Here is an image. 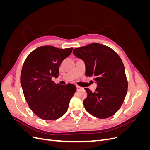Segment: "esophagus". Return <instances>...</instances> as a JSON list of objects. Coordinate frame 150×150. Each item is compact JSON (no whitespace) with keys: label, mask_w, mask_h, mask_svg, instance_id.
I'll return each mask as SVG.
<instances>
[{"label":"esophagus","mask_w":150,"mask_h":150,"mask_svg":"<svg viewBox=\"0 0 150 150\" xmlns=\"http://www.w3.org/2000/svg\"><path fill=\"white\" fill-rule=\"evenodd\" d=\"M76 88H77V91H80L81 89H82V88L80 87V86H76Z\"/></svg>","instance_id":"obj_1"}]
</instances>
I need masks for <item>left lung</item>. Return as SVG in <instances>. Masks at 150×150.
I'll list each match as a JSON object with an SVG mask.
<instances>
[{
	"instance_id": "8db88e82",
	"label": "left lung",
	"mask_w": 150,
	"mask_h": 150,
	"mask_svg": "<svg viewBox=\"0 0 150 150\" xmlns=\"http://www.w3.org/2000/svg\"><path fill=\"white\" fill-rule=\"evenodd\" d=\"M74 56L84 61L86 76L93 77L97 88L94 92L88 88L83 104L91 115L105 119L120 110L128 91L125 66L115 51L99 43L76 48Z\"/></svg>"
}]
</instances>
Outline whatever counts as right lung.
<instances>
[{"instance_id": "add662e5", "label": "right lung", "mask_w": 150, "mask_h": 150, "mask_svg": "<svg viewBox=\"0 0 150 150\" xmlns=\"http://www.w3.org/2000/svg\"><path fill=\"white\" fill-rule=\"evenodd\" d=\"M72 51V48L41 46L31 52L24 61L21 84L29 108L40 118L57 120L67 111L76 86H62L51 79L59 75V66Z\"/></svg>"}]
</instances>
